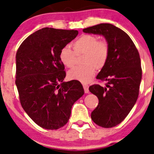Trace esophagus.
I'll return each instance as SVG.
<instances>
[{"mask_svg": "<svg viewBox=\"0 0 154 154\" xmlns=\"http://www.w3.org/2000/svg\"><path fill=\"white\" fill-rule=\"evenodd\" d=\"M83 88H84L85 93H86V94H88L89 90H88V85H87V84H83Z\"/></svg>", "mask_w": 154, "mask_h": 154, "instance_id": "1", "label": "esophagus"}]
</instances>
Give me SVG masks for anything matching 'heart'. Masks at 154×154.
Instances as JSON below:
<instances>
[{
    "label": "heart",
    "mask_w": 154,
    "mask_h": 154,
    "mask_svg": "<svg viewBox=\"0 0 154 154\" xmlns=\"http://www.w3.org/2000/svg\"><path fill=\"white\" fill-rule=\"evenodd\" d=\"M74 51L68 45L60 51V61L66 67H74L76 62V56L83 55V64L68 73V79L82 83H88L94 76L96 68L100 69L105 66L109 57V48L106 41H98L97 36L86 34L78 38L73 43Z\"/></svg>",
    "instance_id": "1"
}]
</instances>
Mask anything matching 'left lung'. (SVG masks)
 <instances>
[{
    "instance_id": "1",
    "label": "left lung",
    "mask_w": 154,
    "mask_h": 154,
    "mask_svg": "<svg viewBox=\"0 0 154 154\" xmlns=\"http://www.w3.org/2000/svg\"><path fill=\"white\" fill-rule=\"evenodd\" d=\"M83 31L103 35L109 45L108 60L96 76L106 81V86L93 85L89 91L99 100L91 119L98 126L112 128L124 120L137 100L142 76L139 54L128 34L112 24L100 23Z\"/></svg>"
}]
</instances>
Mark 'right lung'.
<instances>
[{
  "instance_id": "1",
  "label": "right lung",
  "mask_w": 154,
  "mask_h": 154,
  "mask_svg": "<svg viewBox=\"0 0 154 154\" xmlns=\"http://www.w3.org/2000/svg\"><path fill=\"white\" fill-rule=\"evenodd\" d=\"M79 34L75 30L44 28L30 35L16 53V85L21 106L39 126L61 128L69 120L73 105L84 94L78 81H63L61 49Z\"/></svg>"
}]
</instances>
